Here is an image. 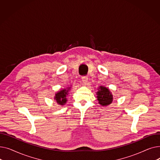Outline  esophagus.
Masks as SVG:
<instances>
[{
  "label": "esophagus",
  "instance_id": "obj_1",
  "mask_svg": "<svg viewBox=\"0 0 160 160\" xmlns=\"http://www.w3.org/2000/svg\"><path fill=\"white\" fill-rule=\"evenodd\" d=\"M82 80L83 83H87L88 80V77H87V76H83V77H82Z\"/></svg>",
  "mask_w": 160,
  "mask_h": 160
}]
</instances>
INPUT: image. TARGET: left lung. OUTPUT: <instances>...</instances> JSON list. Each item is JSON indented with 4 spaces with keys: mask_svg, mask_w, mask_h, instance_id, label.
Returning a JSON list of instances; mask_svg holds the SVG:
<instances>
[{
    "mask_svg": "<svg viewBox=\"0 0 160 160\" xmlns=\"http://www.w3.org/2000/svg\"><path fill=\"white\" fill-rule=\"evenodd\" d=\"M97 93V100L98 102L102 106H108L112 103L113 100V95L106 88L100 86Z\"/></svg>",
    "mask_w": 160,
    "mask_h": 160,
    "instance_id": "1",
    "label": "left lung"
}]
</instances>
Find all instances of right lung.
Instances as JSON below:
<instances>
[{
  "label": "right lung",
  "mask_w": 160,
  "mask_h": 160,
  "mask_svg": "<svg viewBox=\"0 0 160 160\" xmlns=\"http://www.w3.org/2000/svg\"><path fill=\"white\" fill-rule=\"evenodd\" d=\"M69 89H70V88H69ZM68 92H69V89H67V90L63 89V90L60 91L57 94H56L55 99L56 100L57 102L59 104L63 105L64 104L66 103V102H67L66 97L67 95L69 94Z\"/></svg>",
  "instance_id": "add662e5"
}]
</instances>
